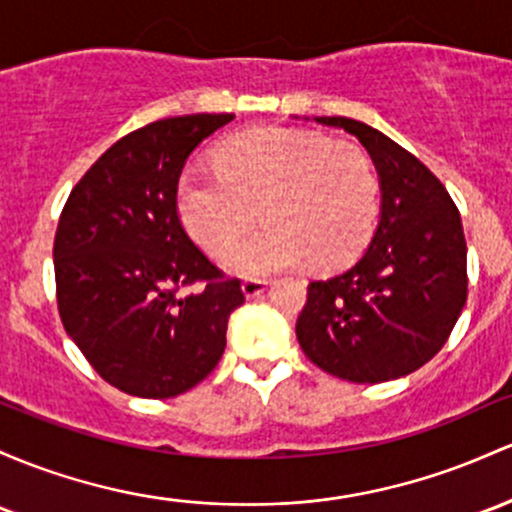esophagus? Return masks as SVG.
<instances>
[{
    "label": "esophagus",
    "mask_w": 512,
    "mask_h": 512,
    "mask_svg": "<svg viewBox=\"0 0 512 512\" xmlns=\"http://www.w3.org/2000/svg\"><path fill=\"white\" fill-rule=\"evenodd\" d=\"M267 279H245L243 282V294L247 296V299H257V296L262 294V291L267 289Z\"/></svg>",
    "instance_id": "1"
}]
</instances>
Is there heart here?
Instances as JSON below:
<instances>
[{
  "instance_id": "heart-1",
  "label": "heart",
  "mask_w": 512,
  "mask_h": 512,
  "mask_svg": "<svg viewBox=\"0 0 512 512\" xmlns=\"http://www.w3.org/2000/svg\"><path fill=\"white\" fill-rule=\"evenodd\" d=\"M216 172L187 167L177 179V213L211 255L226 252L262 218L269 223L226 255L240 274H272L311 257L320 269L352 262L372 238L379 179L359 145L323 133L255 128L228 138Z\"/></svg>"
}]
</instances>
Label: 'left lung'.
I'll use <instances>...</instances> for the list:
<instances>
[{
    "label": "left lung",
    "mask_w": 512,
    "mask_h": 512,
    "mask_svg": "<svg viewBox=\"0 0 512 512\" xmlns=\"http://www.w3.org/2000/svg\"><path fill=\"white\" fill-rule=\"evenodd\" d=\"M316 121L367 148L381 213L357 265L308 284L296 338L316 367L338 379H401L442 350L466 303L462 218L440 179L389 136L345 116Z\"/></svg>",
    "instance_id": "left-lung-1"
}]
</instances>
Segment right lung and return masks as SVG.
Wrapping results in <instances>:
<instances>
[{
    "mask_svg": "<svg viewBox=\"0 0 512 512\" xmlns=\"http://www.w3.org/2000/svg\"><path fill=\"white\" fill-rule=\"evenodd\" d=\"M233 114L162 119L116 140L70 192L55 233L58 311L104 381L140 398L194 389L226 350L240 279H226L177 216V179ZM196 281L199 295L178 291Z\"/></svg>",
    "mask_w": 512,
    "mask_h": 512,
    "instance_id": "1",
    "label": "right lung"
}]
</instances>
